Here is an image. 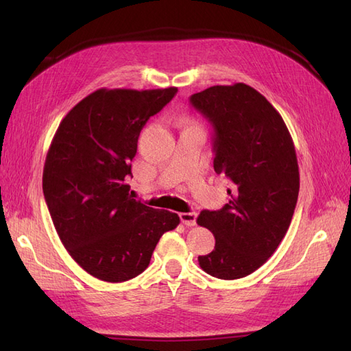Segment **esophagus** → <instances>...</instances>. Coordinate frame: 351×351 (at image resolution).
<instances>
[{"label":"esophagus","instance_id":"esophagus-1","mask_svg":"<svg viewBox=\"0 0 351 351\" xmlns=\"http://www.w3.org/2000/svg\"><path fill=\"white\" fill-rule=\"evenodd\" d=\"M196 212H182V214H180V219H182L183 224L187 227H193L196 224Z\"/></svg>","mask_w":351,"mask_h":351}]
</instances>
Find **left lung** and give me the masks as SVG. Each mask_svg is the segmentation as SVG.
<instances>
[{
  "label": "left lung",
  "instance_id": "left-lung-1",
  "mask_svg": "<svg viewBox=\"0 0 351 351\" xmlns=\"http://www.w3.org/2000/svg\"><path fill=\"white\" fill-rule=\"evenodd\" d=\"M190 104L214 127V169L231 182L224 208L197 217L215 236V249L197 261L212 277H247L290 227L300 187L294 143L280 112L249 84H218Z\"/></svg>",
  "mask_w": 351,
  "mask_h": 351
}]
</instances>
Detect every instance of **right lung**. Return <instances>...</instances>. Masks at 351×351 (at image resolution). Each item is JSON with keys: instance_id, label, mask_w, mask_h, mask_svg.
Masks as SVG:
<instances>
[{"instance_id": "add662e5", "label": "right lung", "mask_w": 351, "mask_h": 351, "mask_svg": "<svg viewBox=\"0 0 351 351\" xmlns=\"http://www.w3.org/2000/svg\"><path fill=\"white\" fill-rule=\"evenodd\" d=\"M176 93L98 89L69 111L51 142L42 176L48 210L70 256L95 278L137 277L180 224L174 212L133 199L127 184L141 130Z\"/></svg>"}]
</instances>
